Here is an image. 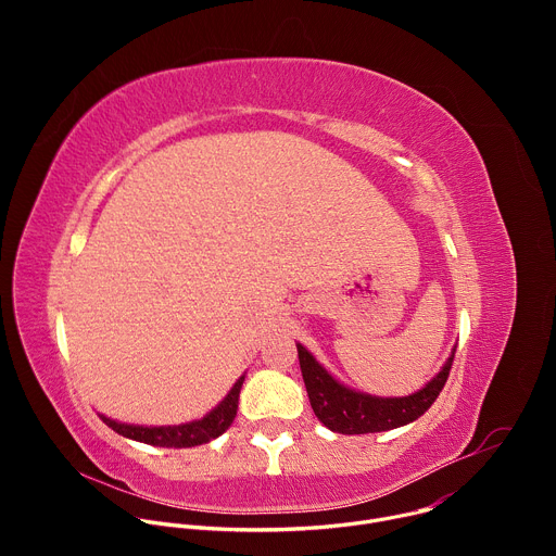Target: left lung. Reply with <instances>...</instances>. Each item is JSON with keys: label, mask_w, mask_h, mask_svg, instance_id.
I'll use <instances>...</instances> for the list:
<instances>
[{"label": "left lung", "mask_w": 556, "mask_h": 556, "mask_svg": "<svg viewBox=\"0 0 556 556\" xmlns=\"http://www.w3.org/2000/svg\"><path fill=\"white\" fill-rule=\"evenodd\" d=\"M296 352L314 416L330 431L343 435L389 431L418 420L435 403L455 356L453 350L438 376L431 378L420 391L403 395V399H378V395L361 393L341 384L324 365L316 363V358L301 343H296Z\"/></svg>", "instance_id": "8db88e82"}]
</instances>
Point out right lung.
<instances>
[{
	"label": "right lung",
	"mask_w": 556,
	"mask_h": 556,
	"mask_svg": "<svg viewBox=\"0 0 556 556\" xmlns=\"http://www.w3.org/2000/svg\"><path fill=\"white\" fill-rule=\"evenodd\" d=\"M244 384V376H240L232 384V389L228 391L226 399L211 412L206 414L202 420H193L187 425H178V427H140V425H125V422H116L112 418L101 416V420L112 427L118 435L136 440V442H144V444H153V446H165V448H189V446H198V444H206L211 440H215L217 435H222L230 422L237 416V401H240V389Z\"/></svg>",
	"instance_id": "right-lung-1"
}]
</instances>
